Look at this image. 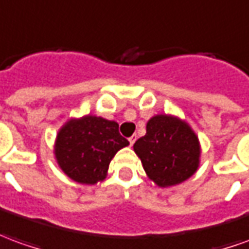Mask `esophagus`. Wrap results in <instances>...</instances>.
<instances>
[{
    "label": "esophagus",
    "instance_id": "34e87169",
    "mask_svg": "<svg viewBox=\"0 0 249 249\" xmlns=\"http://www.w3.org/2000/svg\"><path fill=\"white\" fill-rule=\"evenodd\" d=\"M136 139H137L136 135H133V136H130V137H129V142H130V145H133V144H135V142H136Z\"/></svg>",
    "mask_w": 249,
    "mask_h": 249
}]
</instances>
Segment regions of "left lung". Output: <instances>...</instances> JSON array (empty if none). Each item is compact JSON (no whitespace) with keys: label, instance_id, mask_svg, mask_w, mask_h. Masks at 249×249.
Returning <instances> with one entry per match:
<instances>
[{"label":"left lung","instance_id":"8db88e82","mask_svg":"<svg viewBox=\"0 0 249 249\" xmlns=\"http://www.w3.org/2000/svg\"><path fill=\"white\" fill-rule=\"evenodd\" d=\"M145 130L133 144V151L155 185L171 187L197 173L201 144L187 121L173 114H156L148 120Z\"/></svg>","mask_w":249,"mask_h":249}]
</instances>
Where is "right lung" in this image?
Here are the masks:
<instances>
[{"label":"right lung","instance_id":"right-lung-1","mask_svg":"<svg viewBox=\"0 0 249 249\" xmlns=\"http://www.w3.org/2000/svg\"><path fill=\"white\" fill-rule=\"evenodd\" d=\"M129 142L120 135L116 121L86 114L69 119L56 133L55 160L67 177L81 185H95L107 178L109 164Z\"/></svg>","mask_w":249,"mask_h":249}]
</instances>
